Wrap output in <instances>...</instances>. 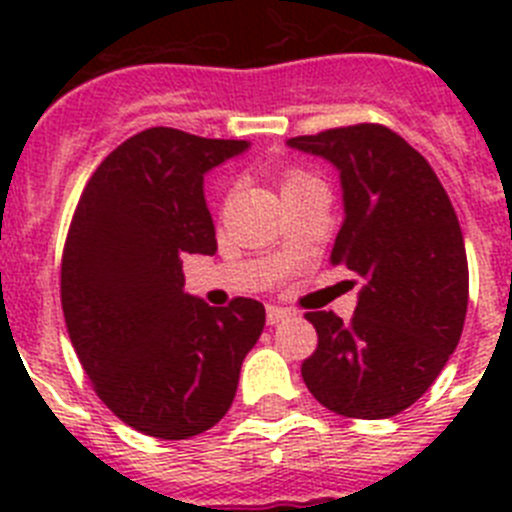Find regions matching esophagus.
Here are the masks:
<instances>
[{"instance_id": "1", "label": "esophagus", "mask_w": 512, "mask_h": 512, "mask_svg": "<svg viewBox=\"0 0 512 512\" xmlns=\"http://www.w3.org/2000/svg\"><path fill=\"white\" fill-rule=\"evenodd\" d=\"M287 318H289V312L284 310V307H279V305L266 307V323L269 325H279L282 320H287Z\"/></svg>"}]
</instances>
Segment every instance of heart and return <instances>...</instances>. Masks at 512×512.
Masks as SVG:
<instances>
[{"instance_id": "b5f03b06", "label": "heart", "mask_w": 512, "mask_h": 512, "mask_svg": "<svg viewBox=\"0 0 512 512\" xmlns=\"http://www.w3.org/2000/svg\"><path fill=\"white\" fill-rule=\"evenodd\" d=\"M300 179H305V176H302V174H292L287 179V184H295V182H300Z\"/></svg>"}]
</instances>
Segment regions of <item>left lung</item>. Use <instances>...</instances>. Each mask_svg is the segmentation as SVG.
I'll list each match as a JSON object with an SVG mask.
<instances>
[{
	"instance_id": "obj_1",
	"label": "left lung",
	"mask_w": 512,
	"mask_h": 512,
	"mask_svg": "<svg viewBox=\"0 0 512 512\" xmlns=\"http://www.w3.org/2000/svg\"><path fill=\"white\" fill-rule=\"evenodd\" d=\"M341 171L343 225L330 264L364 279L354 318L305 312L318 348L302 361L312 397L346 418H392L425 395L464 330L469 266L431 164L377 122L287 140Z\"/></svg>"
}]
</instances>
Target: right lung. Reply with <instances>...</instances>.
I'll use <instances>...</instances> for the list:
<instances>
[{
	"instance_id": "add662e5",
	"label": "right lung",
	"mask_w": 512,
	"mask_h": 512,
	"mask_svg": "<svg viewBox=\"0 0 512 512\" xmlns=\"http://www.w3.org/2000/svg\"><path fill=\"white\" fill-rule=\"evenodd\" d=\"M246 140L148 128L104 158L61 259L66 330L99 400L135 431L182 441L233 405L264 305L210 307L184 292L182 253L217 251L202 182Z\"/></svg>"
}]
</instances>
